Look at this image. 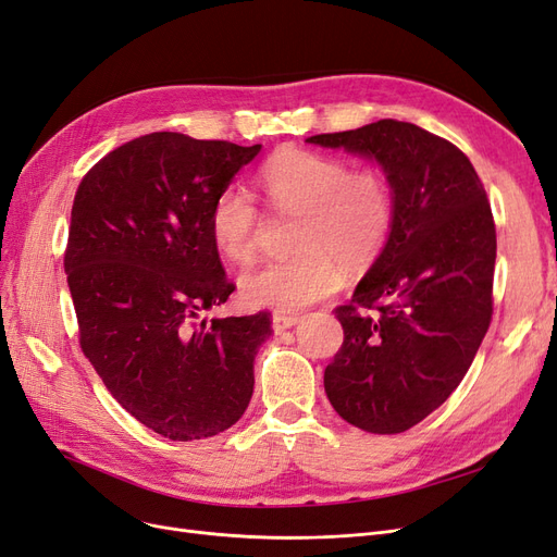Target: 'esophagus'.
I'll return each mask as SVG.
<instances>
[{
	"label": "esophagus",
	"mask_w": 557,
	"mask_h": 557,
	"mask_svg": "<svg viewBox=\"0 0 557 557\" xmlns=\"http://www.w3.org/2000/svg\"><path fill=\"white\" fill-rule=\"evenodd\" d=\"M297 322H299V318H297V315H287V313H274V315H272V327H274V332H276V334H281V332H285V330L295 327Z\"/></svg>",
	"instance_id": "1"
}]
</instances>
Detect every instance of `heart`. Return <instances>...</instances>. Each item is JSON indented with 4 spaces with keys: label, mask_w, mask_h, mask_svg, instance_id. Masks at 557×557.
<instances>
[{
    "label": "heart",
    "mask_w": 557,
    "mask_h": 557,
    "mask_svg": "<svg viewBox=\"0 0 557 557\" xmlns=\"http://www.w3.org/2000/svg\"><path fill=\"white\" fill-rule=\"evenodd\" d=\"M260 186L276 214L299 216L295 258L251 267L239 276L251 306L295 313L336 293L338 262L350 272L371 267L385 248L394 223V198L380 170H352L336 157L287 147L264 163ZM262 216L239 184L221 188L209 212L219 253L246 262L256 253Z\"/></svg>",
    "instance_id": "heart-1"
}]
</instances>
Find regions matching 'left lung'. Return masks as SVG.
Masks as SVG:
<instances>
[{
	"instance_id": "obj_1",
	"label": "left lung",
	"mask_w": 557,
	"mask_h": 557,
	"mask_svg": "<svg viewBox=\"0 0 557 557\" xmlns=\"http://www.w3.org/2000/svg\"><path fill=\"white\" fill-rule=\"evenodd\" d=\"M306 143L375 161L394 223L377 260L338 306L343 345L324 392L348 424L403 433L461 385L493 313L495 223L461 149L410 122L380 120Z\"/></svg>"
}]
</instances>
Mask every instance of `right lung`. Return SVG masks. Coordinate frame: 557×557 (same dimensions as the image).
Here are the masks:
<instances>
[{
  "instance_id": "add662e5",
  "label": "right lung",
  "mask_w": 557,
  "mask_h": 557,
  "mask_svg": "<svg viewBox=\"0 0 557 557\" xmlns=\"http://www.w3.org/2000/svg\"><path fill=\"white\" fill-rule=\"evenodd\" d=\"M260 149L149 133L96 163L73 200L64 270L81 348L128 414L177 443L239 421L272 334L264 311L197 322L235 290L212 202Z\"/></svg>"
}]
</instances>
